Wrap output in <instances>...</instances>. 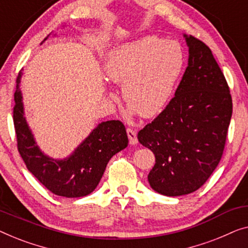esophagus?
I'll return each instance as SVG.
<instances>
[{
  "label": "esophagus",
  "instance_id": "34e87169",
  "mask_svg": "<svg viewBox=\"0 0 248 248\" xmlns=\"http://www.w3.org/2000/svg\"><path fill=\"white\" fill-rule=\"evenodd\" d=\"M127 135H128V138H129V144H130V145L137 144V142H138L137 135H136V132L134 130H131V129H127Z\"/></svg>",
  "mask_w": 248,
  "mask_h": 248
}]
</instances>
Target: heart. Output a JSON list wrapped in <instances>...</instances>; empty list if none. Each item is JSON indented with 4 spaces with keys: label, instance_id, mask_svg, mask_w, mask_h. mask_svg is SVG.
Returning <instances> with one entry per match:
<instances>
[{
    "label": "heart",
    "instance_id": "heart-1",
    "mask_svg": "<svg viewBox=\"0 0 248 248\" xmlns=\"http://www.w3.org/2000/svg\"><path fill=\"white\" fill-rule=\"evenodd\" d=\"M184 67L179 43L147 36L119 45L108 54L106 76L123 85V96L130 112L152 118L170 102ZM111 99L114 94L110 93Z\"/></svg>",
    "mask_w": 248,
    "mask_h": 248
}]
</instances>
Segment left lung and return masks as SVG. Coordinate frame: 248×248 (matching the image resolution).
<instances>
[{
  "mask_svg": "<svg viewBox=\"0 0 248 248\" xmlns=\"http://www.w3.org/2000/svg\"><path fill=\"white\" fill-rule=\"evenodd\" d=\"M187 67L175 96L138 132L155 155L149 186L167 197L192 193L220 162L232 113V96L220 67L202 41L184 33Z\"/></svg>",
  "mask_w": 248,
  "mask_h": 248,
  "instance_id": "obj_1",
  "label": "left lung"
}]
</instances>
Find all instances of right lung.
Returning a JSON list of instances; mask_svg holds the SVG:
<instances>
[{"label":"right lung","mask_w":248,"mask_h":248,"mask_svg":"<svg viewBox=\"0 0 248 248\" xmlns=\"http://www.w3.org/2000/svg\"><path fill=\"white\" fill-rule=\"evenodd\" d=\"M22 74L20 72L16 78L13 121L19 153L28 170L50 192L59 197L81 198L89 195L95 190L111 157L128 146L124 125L119 120L100 123L68 156L64 158L51 157L37 145L27 121L20 90Z\"/></svg>","instance_id":"right-lung-1"}]
</instances>
